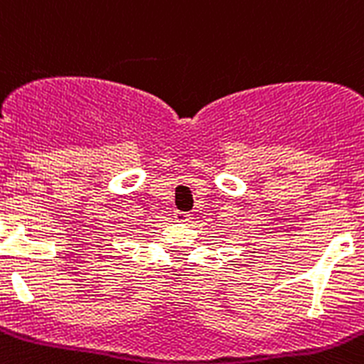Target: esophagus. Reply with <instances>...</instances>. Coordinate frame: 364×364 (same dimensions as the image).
<instances>
[{
    "instance_id": "1",
    "label": "esophagus",
    "mask_w": 364,
    "mask_h": 364,
    "mask_svg": "<svg viewBox=\"0 0 364 364\" xmlns=\"http://www.w3.org/2000/svg\"><path fill=\"white\" fill-rule=\"evenodd\" d=\"M192 213H186V212H176V220L179 223H192Z\"/></svg>"
}]
</instances>
